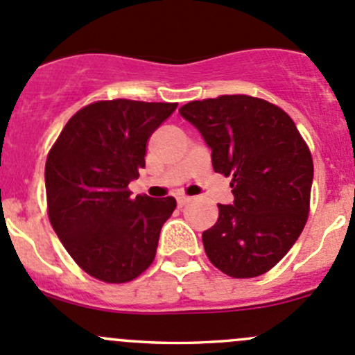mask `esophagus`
Wrapping results in <instances>:
<instances>
[{"mask_svg":"<svg viewBox=\"0 0 355 355\" xmlns=\"http://www.w3.org/2000/svg\"><path fill=\"white\" fill-rule=\"evenodd\" d=\"M189 200H191V198H187V196H178V198H177V204L182 207V206H185V204H187Z\"/></svg>","mask_w":355,"mask_h":355,"instance_id":"esophagus-1","label":"esophagus"}]
</instances>
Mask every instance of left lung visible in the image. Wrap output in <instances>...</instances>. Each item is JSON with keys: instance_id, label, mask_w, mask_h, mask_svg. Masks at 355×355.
Returning a JSON list of instances; mask_svg holds the SVG:
<instances>
[{"instance_id": "obj_1", "label": "left lung", "mask_w": 355, "mask_h": 355, "mask_svg": "<svg viewBox=\"0 0 355 355\" xmlns=\"http://www.w3.org/2000/svg\"><path fill=\"white\" fill-rule=\"evenodd\" d=\"M180 114L202 134L216 173L232 177L234 204H218L202 234L211 263L232 278L270 271L306 227L313 156L280 106L245 94L191 101Z\"/></svg>"}]
</instances>
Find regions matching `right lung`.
<instances>
[{
	"label": "right lung",
	"mask_w": 355,
	"mask_h": 355,
	"mask_svg": "<svg viewBox=\"0 0 355 355\" xmlns=\"http://www.w3.org/2000/svg\"><path fill=\"white\" fill-rule=\"evenodd\" d=\"M177 103L96 101L78 110L46 159L48 216L78 268L105 284H127L153 264L171 196L130 198L153 132Z\"/></svg>",
	"instance_id": "obj_1"
}]
</instances>
